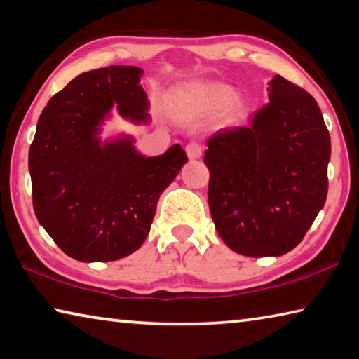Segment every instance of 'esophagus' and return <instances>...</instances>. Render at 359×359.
Masks as SVG:
<instances>
[{
    "label": "esophagus",
    "mask_w": 359,
    "mask_h": 359,
    "mask_svg": "<svg viewBox=\"0 0 359 359\" xmlns=\"http://www.w3.org/2000/svg\"><path fill=\"white\" fill-rule=\"evenodd\" d=\"M185 150H187V155L190 160H198V158H201V155H203V147L196 142L188 144Z\"/></svg>",
    "instance_id": "1"
}]
</instances>
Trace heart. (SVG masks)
<instances>
[{
  "instance_id": "1",
  "label": "heart",
  "mask_w": 359,
  "mask_h": 359,
  "mask_svg": "<svg viewBox=\"0 0 359 359\" xmlns=\"http://www.w3.org/2000/svg\"><path fill=\"white\" fill-rule=\"evenodd\" d=\"M233 95V90L223 83L199 85L184 95V104L201 115L215 114L223 107V120L233 125L239 123L247 112L245 101Z\"/></svg>"
}]
</instances>
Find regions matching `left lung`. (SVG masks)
<instances>
[{
    "label": "left lung",
    "mask_w": 359,
    "mask_h": 359,
    "mask_svg": "<svg viewBox=\"0 0 359 359\" xmlns=\"http://www.w3.org/2000/svg\"><path fill=\"white\" fill-rule=\"evenodd\" d=\"M269 104L250 126L208 139L209 209L231 250L280 257L299 244L323 209L331 137L311 93L276 74Z\"/></svg>",
    "instance_id": "8db88e82"
}]
</instances>
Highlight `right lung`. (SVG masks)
<instances>
[{"label":"right lung","instance_id":"1","mask_svg":"<svg viewBox=\"0 0 359 359\" xmlns=\"http://www.w3.org/2000/svg\"><path fill=\"white\" fill-rule=\"evenodd\" d=\"M142 72L118 65L82 72L52 96L38 120L28 155L34 214L55 244L83 263L136 252L161 193L188 161L179 144L145 156L133 136L101 141L114 106L133 123H149Z\"/></svg>","mask_w":359,"mask_h":359}]
</instances>
